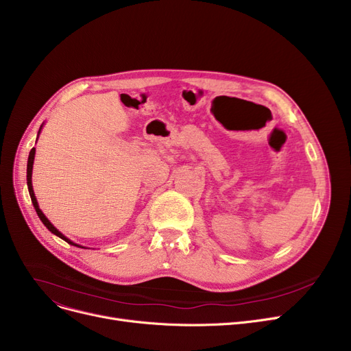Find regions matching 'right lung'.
<instances>
[{
  "label": "right lung",
  "mask_w": 351,
  "mask_h": 351,
  "mask_svg": "<svg viewBox=\"0 0 351 351\" xmlns=\"http://www.w3.org/2000/svg\"><path fill=\"white\" fill-rule=\"evenodd\" d=\"M43 128V126H41ZM41 128H40V131H38V135H40V132H41ZM34 158H35V147H32L31 149V152H29V156H28V163H27V185H28V191H29V196H31V200H32V205H34V208H35V212H36V215H38V217L41 219V222L47 226V229L51 232V233H53V234H57L58 237H61L62 241H65L66 243H69V245H72V246H78V247H82V246H80V245H77V243H73L72 241H69L68 237H65L57 228H55L49 220L47 219V216L43 213V210L40 209V206H38V202H36V197H35V193H34V189H32V180H31V178H32V165H34Z\"/></svg>",
  "instance_id": "obj_1"
}]
</instances>
